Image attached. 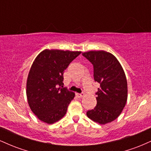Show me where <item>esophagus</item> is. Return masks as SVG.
Here are the masks:
<instances>
[{
  "label": "esophagus",
  "instance_id": "34e87169",
  "mask_svg": "<svg viewBox=\"0 0 151 151\" xmlns=\"http://www.w3.org/2000/svg\"><path fill=\"white\" fill-rule=\"evenodd\" d=\"M76 96H77L78 98H81V97H83V96H84V93H83V92L81 93H76Z\"/></svg>",
  "mask_w": 151,
  "mask_h": 151
}]
</instances>
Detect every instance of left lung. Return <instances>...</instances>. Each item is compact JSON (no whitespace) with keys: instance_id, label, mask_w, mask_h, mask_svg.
I'll use <instances>...</instances> for the list:
<instances>
[{"instance_id":"obj_1","label":"left lung","mask_w":151,"mask_h":151,"mask_svg":"<svg viewBox=\"0 0 151 151\" xmlns=\"http://www.w3.org/2000/svg\"><path fill=\"white\" fill-rule=\"evenodd\" d=\"M82 55L93 65V79L100 84L96 93L97 104L88 111L90 119L106 124L117 119L127 101V80L121 64L114 55L104 50L89 51Z\"/></svg>"}]
</instances>
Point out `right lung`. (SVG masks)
<instances>
[{
    "label": "right lung",
    "mask_w": 151,
    "mask_h": 151,
    "mask_svg": "<svg viewBox=\"0 0 151 151\" xmlns=\"http://www.w3.org/2000/svg\"><path fill=\"white\" fill-rule=\"evenodd\" d=\"M80 54L45 50L34 60L27 77L26 94L29 106L40 121L52 124L67 113L75 93L63 87V74Z\"/></svg>",
    "instance_id": "right-lung-1"
}]
</instances>
